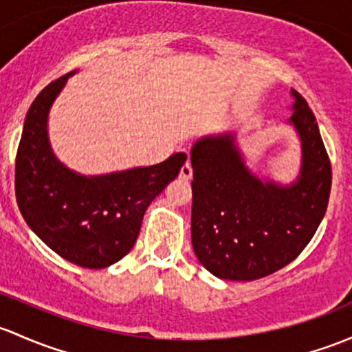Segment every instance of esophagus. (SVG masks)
Masks as SVG:
<instances>
[{
    "mask_svg": "<svg viewBox=\"0 0 352 352\" xmlns=\"http://www.w3.org/2000/svg\"><path fill=\"white\" fill-rule=\"evenodd\" d=\"M180 179H184V180L192 179V166H190V162H188V160L186 162V165L180 168Z\"/></svg>",
    "mask_w": 352,
    "mask_h": 352,
    "instance_id": "34e87169",
    "label": "esophagus"
}]
</instances>
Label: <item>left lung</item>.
<instances>
[{
  "mask_svg": "<svg viewBox=\"0 0 352 352\" xmlns=\"http://www.w3.org/2000/svg\"><path fill=\"white\" fill-rule=\"evenodd\" d=\"M287 123L300 140L292 184L261 179L246 165L234 133L197 140L190 150L192 246L212 275L250 282L278 272L316 234L331 194V162L314 113L295 89Z\"/></svg>",
  "mask_w": 352,
  "mask_h": 352,
  "instance_id": "obj_1",
  "label": "left lung"
}]
</instances>
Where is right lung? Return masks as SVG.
I'll return each mask as SVG.
<instances>
[{"mask_svg":"<svg viewBox=\"0 0 352 352\" xmlns=\"http://www.w3.org/2000/svg\"><path fill=\"white\" fill-rule=\"evenodd\" d=\"M74 72L54 80L30 106L16 153L14 190L23 219L50 250L82 268H106L126 256L155 197L179 175L186 153L151 166L82 175L55 157L52 104Z\"/></svg>","mask_w":352,"mask_h":352,"instance_id":"add662e5","label":"right lung"}]
</instances>
